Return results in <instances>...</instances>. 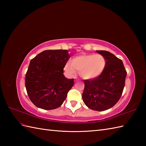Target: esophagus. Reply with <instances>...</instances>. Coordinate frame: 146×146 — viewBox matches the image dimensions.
<instances>
[{"instance_id":"esophagus-1","label":"esophagus","mask_w":146,"mask_h":146,"mask_svg":"<svg viewBox=\"0 0 146 146\" xmlns=\"http://www.w3.org/2000/svg\"><path fill=\"white\" fill-rule=\"evenodd\" d=\"M75 82H77V80H76V79H75Z\"/></svg>"}]
</instances>
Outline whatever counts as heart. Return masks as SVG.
Masks as SVG:
<instances>
[{
	"mask_svg": "<svg viewBox=\"0 0 146 146\" xmlns=\"http://www.w3.org/2000/svg\"><path fill=\"white\" fill-rule=\"evenodd\" d=\"M107 62L105 58L100 54H84L76 56L67 62L64 70L69 76H74L76 71L82 78L93 80L102 75L105 70Z\"/></svg>",
	"mask_w": 146,
	"mask_h": 146,
	"instance_id": "1",
	"label": "heart"
}]
</instances>
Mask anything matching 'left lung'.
Segmentation results:
<instances>
[{
  "label": "left lung",
  "instance_id": "obj_1",
  "mask_svg": "<svg viewBox=\"0 0 146 146\" xmlns=\"http://www.w3.org/2000/svg\"><path fill=\"white\" fill-rule=\"evenodd\" d=\"M105 58L107 65L98 78L84 80L83 101L89 108L104 111L115 105L122 94L127 76L122 61L110 52L96 51Z\"/></svg>",
  "mask_w": 146,
  "mask_h": 146
}]
</instances>
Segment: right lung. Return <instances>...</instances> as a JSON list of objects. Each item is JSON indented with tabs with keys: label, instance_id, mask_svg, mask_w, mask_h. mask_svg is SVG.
<instances>
[{
	"label": "right lung",
	"instance_id": "right-lung-1",
	"mask_svg": "<svg viewBox=\"0 0 146 146\" xmlns=\"http://www.w3.org/2000/svg\"><path fill=\"white\" fill-rule=\"evenodd\" d=\"M70 58L68 50H46L30 61L25 86L29 98L37 107L52 110L60 107L74 85V79L63 75Z\"/></svg>",
	"mask_w": 146,
	"mask_h": 146
}]
</instances>
